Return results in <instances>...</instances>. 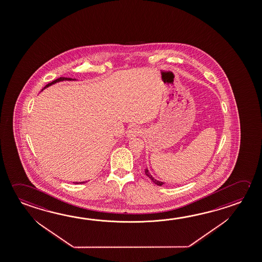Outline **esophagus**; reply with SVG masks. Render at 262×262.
<instances>
[{"mask_svg": "<svg viewBox=\"0 0 262 262\" xmlns=\"http://www.w3.org/2000/svg\"><path fill=\"white\" fill-rule=\"evenodd\" d=\"M141 133H142V129H140L137 126H133L128 130L127 136L129 138L137 137Z\"/></svg>", "mask_w": 262, "mask_h": 262, "instance_id": "obj_1", "label": "esophagus"}]
</instances>
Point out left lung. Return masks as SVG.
<instances>
[{
	"mask_svg": "<svg viewBox=\"0 0 262 262\" xmlns=\"http://www.w3.org/2000/svg\"><path fill=\"white\" fill-rule=\"evenodd\" d=\"M145 174H146L147 177L149 178V179H151V181L154 182V183L156 184V185H158V186H162L163 185V182H161V181H158V180H156L155 178H152L151 177V174L149 173V171H148V169H145Z\"/></svg>",
	"mask_w": 262,
	"mask_h": 262,
	"instance_id": "left-lung-1",
	"label": "left lung"
}]
</instances>
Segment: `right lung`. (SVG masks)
Masks as SVG:
<instances>
[{"label": "right lung", "instance_id": "right-lung-1", "mask_svg": "<svg viewBox=\"0 0 262 262\" xmlns=\"http://www.w3.org/2000/svg\"><path fill=\"white\" fill-rule=\"evenodd\" d=\"M63 80H71V79H67L65 78V77H60V78L56 79V80H54V81H52L51 83H48L47 84L46 86H49V85H51V84H52V83H57V82H60V81H63ZM83 183V182H80V184ZM85 183V182H84ZM76 184H79L76 182Z\"/></svg>", "mask_w": 262, "mask_h": 262}]
</instances>
